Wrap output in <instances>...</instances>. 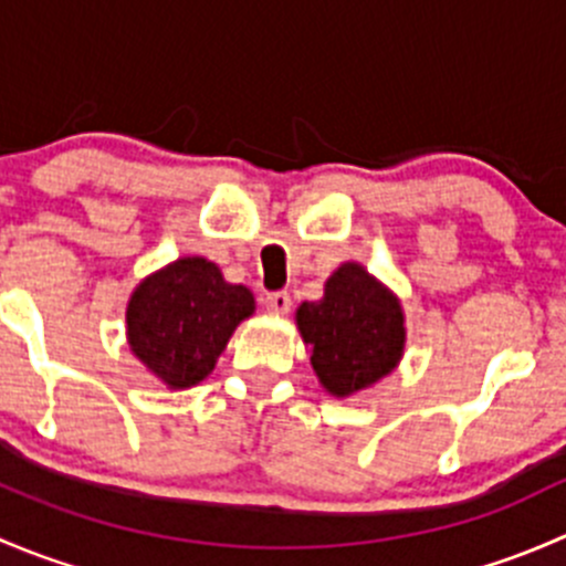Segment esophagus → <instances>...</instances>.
Listing matches in <instances>:
<instances>
[{
    "label": "esophagus",
    "instance_id": "esophagus-1",
    "mask_svg": "<svg viewBox=\"0 0 566 566\" xmlns=\"http://www.w3.org/2000/svg\"><path fill=\"white\" fill-rule=\"evenodd\" d=\"M262 304H265V310L271 312V315L284 317L290 312V306H293V301H290L287 290H279V293H268L265 298H262Z\"/></svg>",
    "mask_w": 566,
    "mask_h": 566
}]
</instances>
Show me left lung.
Instances as JSON below:
<instances>
[{"instance_id":"left-lung-1","label":"left lung","mask_w":566,"mask_h":566,"mask_svg":"<svg viewBox=\"0 0 566 566\" xmlns=\"http://www.w3.org/2000/svg\"><path fill=\"white\" fill-rule=\"evenodd\" d=\"M319 386L336 399L373 389L405 356V310L391 287L347 260L325 279L323 298L295 310Z\"/></svg>"}]
</instances>
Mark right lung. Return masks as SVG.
<instances>
[{
  "instance_id": "add662e5",
  "label": "right lung",
  "mask_w": 566,
  "mask_h": 566,
  "mask_svg": "<svg viewBox=\"0 0 566 566\" xmlns=\"http://www.w3.org/2000/svg\"><path fill=\"white\" fill-rule=\"evenodd\" d=\"M254 310L251 290L227 282L216 262L177 256L134 287L125 339L147 373L169 391H182L213 373L230 336Z\"/></svg>"
}]
</instances>
